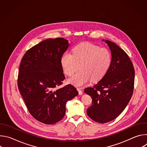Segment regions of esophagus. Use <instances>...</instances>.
Wrapping results in <instances>:
<instances>
[{"label": "esophagus", "mask_w": 147, "mask_h": 147, "mask_svg": "<svg viewBox=\"0 0 147 147\" xmlns=\"http://www.w3.org/2000/svg\"><path fill=\"white\" fill-rule=\"evenodd\" d=\"M77 91H78V93H79V95H82V90L80 88H77Z\"/></svg>", "instance_id": "esophagus-1"}]
</instances>
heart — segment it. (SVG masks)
I'll use <instances>...</instances> for the list:
<instances>
[{
	"mask_svg": "<svg viewBox=\"0 0 147 147\" xmlns=\"http://www.w3.org/2000/svg\"><path fill=\"white\" fill-rule=\"evenodd\" d=\"M112 61V54L108 49L87 42L76 45L72 54L66 52L60 60L65 73L69 76L80 69L69 80L77 87L86 84L91 79L94 82L102 79L108 71Z\"/></svg>",
	"mask_w": 147,
	"mask_h": 147,
	"instance_id": "b5f03b06",
	"label": "heart"
}]
</instances>
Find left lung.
Segmentation results:
<instances>
[{
	"label": "left lung",
	"instance_id": "1",
	"mask_svg": "<svg viewBox=\"0 0 147 147\" xmlns=\"http://www.w3.org/2000/svg\"><path fill=\"white\" fill-rule=\"evenodd\" d=\"M105 42L111 51V66L97 84L84 90L92 100L87 114L99 123L114 120L123 111L132 96L134 85L135 71L127 54L114 42L108 40Z\"/></svg>",
	"mask_w": 147,
	"mask_h": 147
}]
</instances>
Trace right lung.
<instances>
[{
    "mask_svg": "<svg viewBox=\"0 0 147 147\" xmlns=\"http://www.w3.org/2000/svg\"><path fill=\"white\" fill-rule=\"evenodd\" d=\"M69 46L63 38L47 39L28 50L20 63V92L30 114L46 124L63 118L67 102L78 94L71 84L55 89L65 79L60 60Z\"/></svg>",
    "mask_w": 147,
    "mask_h": 147,
    "instance_id": "obj_1",
    "label": "right lung"
}]
</instances>
